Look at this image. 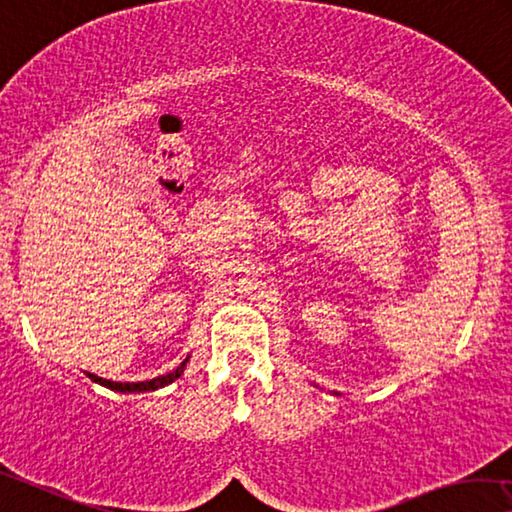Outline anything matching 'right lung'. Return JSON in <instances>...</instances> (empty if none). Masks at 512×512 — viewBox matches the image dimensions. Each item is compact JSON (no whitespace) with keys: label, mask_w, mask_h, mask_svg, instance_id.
Segmentation results:
<instances>
[{"label":"right lung","mask_w":512,"mask_h":512,"mask_svg":"<svg viewBox=\"0 0 512 512\" xmlns=\"http://www.w3.org/2000/svg\"><path fill=\"white\" fill-rule=\"evenodd\" d=\"M186 360H189V358H186ZM186 360L175 371L166 373V376H159V378H152V380H143V383H113V380L97 378V376H93V373H88V376H91V380H95V383H100L104 387L113 389V392H123V394H127V392H152V389H159V387H164L168 383H173L175 378H180L182 373H184Z\"/></svg>","instance_id":"obj_1"}]
</instances>
